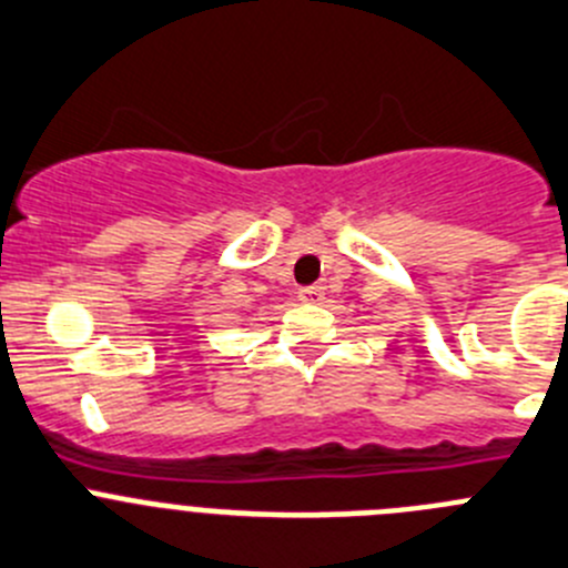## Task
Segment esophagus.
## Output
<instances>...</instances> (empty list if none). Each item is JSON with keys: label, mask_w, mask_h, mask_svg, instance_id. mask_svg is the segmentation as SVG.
Here are the masks:
<instances>
[{"label": "esophagus", "mask_w": 568, "mask_h": 568, "mask_svg": "<svg viewBox=\"0 0 568 568\" xmlns=\"http://www.w3.org/2000/svg\"><path fill=\"white\" fill-rule=\"evenodd\" d=\"M298 301H304V304H321L323 287H317V284H312V287H301L298 290Z\"/></svg>", "instance_id": "1"}]
</instances>
